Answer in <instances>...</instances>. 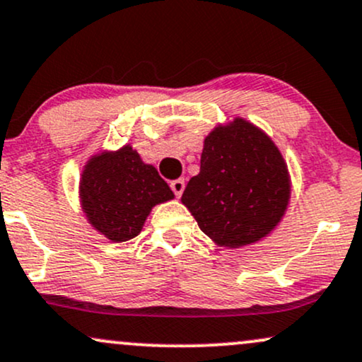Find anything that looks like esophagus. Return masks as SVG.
<instances>
[{"label": "esophagus", "instance_id": "esophagus-1", "mask_svg": "<svg viewBox=\"0 0 362 362\" xmlns=\"http://www.w3.org/2000/svg\"><path fill=\"white\" fill-rule=\"evenodd\" d=\"M169 186H171L173 193L176 194V197H181L182 191H185V180H174Z\"/></svg>", "mask_w": 362, "mask_h": 362}]
</instances>
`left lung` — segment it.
I'll return each instance as SVG.
<instances>
[{
  "label": "left lung",
  "mask_w": 362,
  "mask_h": 362,
  "mask_svg": "<svg viewBox=\"0 0 362 362\" xmlns=\"http://www.w3.org/2000/svg\"><path fill=\"white\" fill-rule=\"evenodd\" d=\"M288 197V169L278 147L237 118L205 139L199 174L191 177L181 199L210 239L240 247L273 230Z\"/></svg>",
  "instance_id": "8db88e82"
}]
</instances>
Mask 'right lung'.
<instances>
[{
  "label": "right lung",
  "mask_w": 362,
  "mask_h": 362,
  "mask_svg": "<svg viewBox=\"0 0 362 362\" xmlns=\"http://www.w3.org/2000/svg\"><path fill=\"white\" fill-rule=\"evenodd\" d=\"M173 198L154 165L144 164L129 146L93 157L81 180V202L89 222L113 242L139 235L151 208Z\"/></svg>",
  "instance_id": "right-lung-1"
}]
</instances>
